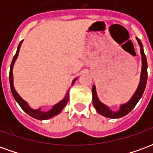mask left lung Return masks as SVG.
<instances>
[{
	"mask_svg": "<svg viewBox=\"0 0 153 153\" xmlns=\"http://www.w3.org/2000/svg\"><path fill=\"white\" fill-rule=\"evenodd\" d=\"M137 41H138V44L140 46V49H141L142 63H143L140 83H139L138 88H137L136 92L134 94V96L131 97V99L129 100L127 103L121 105L120 108L118 111H112L110 109L109 107H107L106 105L102 104L98 100L97 96L96 87L93 85V88H92V93H93V104L94 107L96 108L97 111L99 113L100 115L111 119L123 117V116H125L127 114H128V113L131 111L134 108L136 104L138 103L139 99L143 96V93L144 92L145 88H146L147 79H148V63H147V58H146L144 51H143V45H142L141 41L139 40L138 38H137Z\"/></svg>",
	"mask_w": 153,
	"mask_h": 153,
	"instance_id": "1",
	"label": "left lung"
}]
</instances>
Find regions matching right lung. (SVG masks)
I'll return each mask as SVG.
<instances>
[{
  "mask_svg": "<svg viewBox=\"0 0 153 153\" xmlns=\"http://www.w3.org/2000/svg\"><path fill=\"white\" fill-rule=\"evenodd\" d=\"M22 42H23V41H21L20 43L19 44L18 48H17V51H16L15 56H14L13 60H12L11 65H10V75H9V78H10V84L11 93L12 94H13V97H15V101L18 102V104L20 106V107H21L22 109L24 110L28 115H29L30 116H32V117H33V118L35 119H38V120H47V119H50L51 118V117L55 116V115H58L59 113H60V111L63 110L64 107L66 106L67 102H68V101H69V91H70V90L67 92L66 95L65 97V98H64L62 101H60L59 103L56 104V105H55L50 111H41V109L33 110L32 108H30V107L28 106V103L22 99L21 97H19V95L17 93V92L15 91V88H14V84H13V66H14L15 60L17 59V56H18L19 55V48L21 47ZM75 80H76V79L74 80L72 84L74 83Z\"/></svg>",
  "mask_w": 153,
  "mask_h": 153,
  "instance_id": "1",
  "label": "right lung"
}]
</instances>
